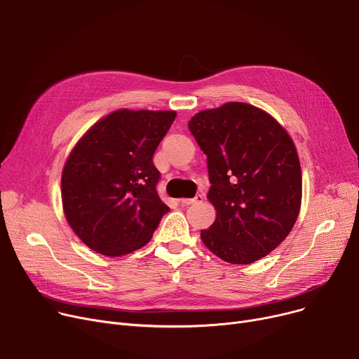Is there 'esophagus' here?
Here are the masks:
<instances>
[{
	"mask_svg": "<svg viewBox=\"0 0 359 359\" xmlns=\"http://www.w3.org/2000/svg\"><path fill=\"white\" fill-rule=\"evenodd\" d=\"M202 201H203V195L198 194V195H196L195 198H192V199H180V203H182V206H191V205L202 203Z\"/></svg>",
	"mask_w": 359,
	"mask_h": 359,
	"instance_id": "1",
	"label": "esophagus"
}]
</instances>
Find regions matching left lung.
<instances>
[{
	"label": "left lung",
	"instance_id": "obj_1",
	"mask_svg": "<svg viewBox=\"0 0 359 359\" xmlns=\"http://www.w3.org/2000/svg\"><path fill=\"white\" fill-rule=\"evenodd\" d=\"M189 130L206 154L217 218L203 244L233 265H249L287 238L301 206V167L287 130L266 111L231 102L202 110Z\"/></svg>",
	"mask_w": 359,
	"mask_h": 359
}]
</instances>
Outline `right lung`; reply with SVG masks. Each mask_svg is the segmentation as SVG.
I'll return each instance as SVG.
<instances>
[{
    "label": "right lung",
    "mask_w": 359,
    "mask_h": 359,
    "mask_svg": "<svg viewBox=\"0 0 359 359\" xmlns=\"http://www.w3.org/2000/svg\"><path fill=\"white\" fill-rule=\"evenodd\" d=\"M176 118L173 110H116L94 123L64 165L62 206L91 250L123 256L141 249L168 206L156 186L153 156Z\"/></svg>",
    "instance_id": "1"
}]
</instances>
